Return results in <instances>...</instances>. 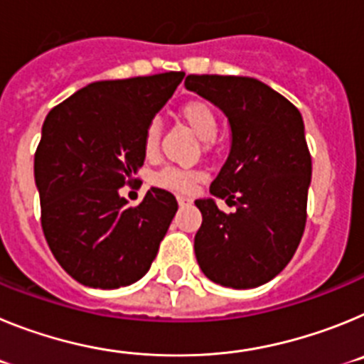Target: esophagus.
Segmentation results:
<instances>
[{
  "instance_id": "esophagus-1",
  "label": "esophagus",
  "mask_w": 364,
  "mask_h": 364,
  "mask_svg": "<svg viewBox=\"0 0 364 364\" xmlns=\"http://www.w3.org/2000/svg\"><path fill=\"white\" fill-rule=\"evenodd\" d=\"M176 200H178L180 208H184V205H191V198L182 197V195H180V197H176Z\"/></svg>"
}]
</instances>
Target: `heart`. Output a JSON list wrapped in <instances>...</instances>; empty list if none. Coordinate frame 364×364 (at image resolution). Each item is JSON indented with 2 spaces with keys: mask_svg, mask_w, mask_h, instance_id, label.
Returning <instances> with one entry per match:
<instances>
[{
  "mask_svg": "<svg viewBox=\"0 0 364 364\" xmlns=\"http://www.w3.org/2000/svg\"><path fill=\"white\" fill-rule=\"evenodd\" d=\"M178 114L186 125L193 133L197 134L200 140L208 142L217 136L218 131V117L213 105L204 102V100H189L182 107L178 109ZM160 124L156 120L151 122L146 129L144 136V149L147 154H153L159 149L160 144ZM202 180V175L198 171H188V169H176V167H166L162 171L154 175V184L160 188L173 189V191L189 193L195 189V186Z\"/></svg>",
  "mask_w": 364,
  "mask_h": 364,
  "instance_id": "1",
  "label": "heart"
}]
</instances>
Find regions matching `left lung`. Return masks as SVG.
Here are the masks:
<instances>
[{
	"instance_id": "1",
	"label": "left lung",
	"mask_w": 364,
	"mask_h": 364,
	"mask_svg": "<svg viewBox=\"0 0 364 364\" xmlns=\"http://www.w3.org/2000/svg\"><path fill=\"white\" fill-rule=\"evenodd\" d=\"M184 85L217 105L231 127L211 197L195 200L202 213L197 262L217 284L257 288L286 268L304 233L311 182L304 122L291 102L255 78L189 74ZM215 198L235 205L234 213L218 210Z\"/></svg>"
}]
</instances>
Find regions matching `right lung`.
Here are the masks:
<instances>
[{
  "instance_id": "1",
  "label": "right lung",
  "mask_w": 364,
  "mask_h": 364,
  "mask_svg": "<svg viewBox=\"0 0 364 364\" xmlns=\"http://www.w3.org/2000/svg\"><path fill=\"white\" fill-rule=\"evenodd\" d=\"M184 73L89 83L50 109L34 154L41 228L74 281L114 290L142 279L178 204L151 188L129 205L120 188L144 166V136Z\"/></svg>"
}]
</instances>
